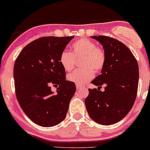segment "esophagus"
<instances>
[{"instance_id":"34e87169","label":"esophagus","mask_w":150,"mask_h":150,"mask_svg":"<svg viewBox=\"0 0 150 150\" xmlns=\"http://www.w3.org/2000/svg\"><path fill=\"white\" fill-rule=\"evenodd\" d=\"M76 87H77V89H78V90H79V89H81L82 88H83L81 86H79V85H76Z\"/></svg>"}]
</instances>
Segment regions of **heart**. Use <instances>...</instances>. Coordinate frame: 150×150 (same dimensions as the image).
<instances>
[{
	"label": "heart",
	"mask_w": 150,
	"mask_h": 150,
	"mask_svg": "<svg viewBox=\"0 0 150 150\" xmlns=\"http://www.w3.org/2000/svg\"><path fill=\"white\" fill-rule=\"evenodd\" d=\"M72 53L64 50L60 54V63L66 71H70L75 66V57L83 58L81 67L84 68L75 70L67 75V80L76 85L85 84L94 76L95 72L102 69L105 64L106 56L101 49L97 47L96 43L88 39H81L72 46Z\"/></svg>",
	"instance_id": "b5f03b06"
}]
</instances>
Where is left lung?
<instances>
[{
    "label": "left lung",
    "instance_id": "8db88e82",
    "mask_svg": "<svg viewBox=\"0 0 150 150\" xmlns=\"http://www.w3.org/2000/svg\"><path fill=\"white\" fill-rule=\"evenodd\" d=\"M103 47L106 59L101 74L92 83L104 91L89 89L85 105L89 117L101 125L119 122L131 110L137 96L139 68L129 49L107 36H91Z\"/></svg>",
    "mask_w": 150,
    "mask_h": 150
}]
</instances>
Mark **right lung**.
<instances>
[{"label":"right lung","instance_id":"right-lung-1","mask_svg":"<svg viewBox=\"0 0 150 150\" xmlns=\"http://www.w3.org/2000/svg\"><path fill=\"white\" fill-rule=\"evenodd\" d=\"M74 38L43 37L26 45L14 65L16 97L23 112L43 127L58 125L65 119L75 83L66 81L60 54ZM57 87L56 93L51 86Z\"/></svg>","mask_w":150,"mask_h":150}]
</instances>
